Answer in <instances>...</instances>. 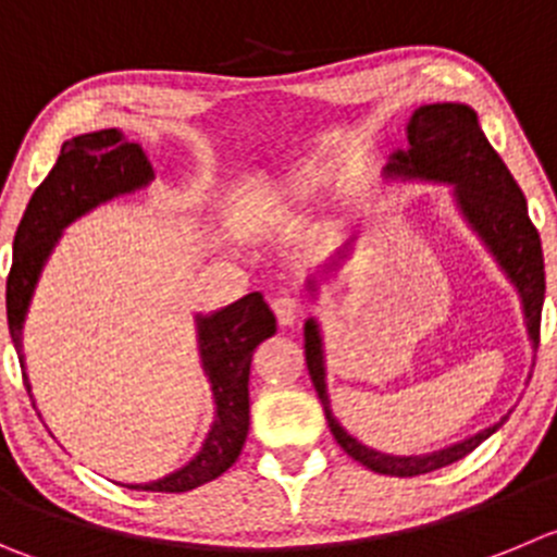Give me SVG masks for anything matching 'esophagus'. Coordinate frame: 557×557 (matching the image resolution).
Here are the masks:
<instances>
[{
  "mask_svg": "<svg viewBox=\"0 0 557 557\" xmlns=\"http://www.w3.org/2000/svg\"><path fill=\"white\" fill-rule=\"evenodd\" d=\"M273 311H275V320L282 327H295L304 317V304L293 295H282V298L273 300Z\"/></svg>",
  "mask_w": 557,
  "mask_h": 557,
  "instance_id": "34e87169",
  "label": "esophagus"
}]
</instances>
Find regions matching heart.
<instances>
[{"label":"heart","instance_id":"obj_1","mask_svg":"<svg viewBox=\"0 0 557 557\" xmlns=\"http://www.w3.org/2000/svg\"><path fill=\"white\" fill-rule=\"evenodd\" d=\"M322 180H325V169L314 161H306L293 166L289 172H284L282 177L275 180L273 188L264 194V199L259 202V208L264 213H289V210L300 208L304 202H309L311 196L320 190Z\"/></svg>","mask_w":557,"mask_h":557}]
</instances>
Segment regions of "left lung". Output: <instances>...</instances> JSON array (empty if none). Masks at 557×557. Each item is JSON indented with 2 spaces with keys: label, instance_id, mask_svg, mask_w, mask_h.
Masks as SVG:
<instances>
[{
  "label": "left lung",
  "instance_id": "left-lung-1",
  "mask_svg": "<svg viewBox=\"0 0 557 557\" xmlns=\"http://www.w3.org/2000/svg\"><path fill=\"white\" fill-rule=\"evenodd\" d=\"M407 147L396 150L385 166L388 180H418V183L448 185L451 199L459 215L470 226L475 237L484 243L490 257L503 270L508 282L520 295L522 317L531 347H539V322H542L544 306V253L536 226L528 215V202L520 185L511 177L506 163L500 161L492 145L481 131L479 114L468 103L459 100H443V103H423L410 114L405 125ZM306 289L311 298H320V284L314 275L306 278ZM306 367H309L311 383L325 410L327 426L338 446L363 468L383 475H421L437 468L468 457L473 448L495 434L506 423V416L497 418L490 426L468 434L465 441L451 443L446 448L429 454H385L377 448L363 446L358 437L347 432L333 416L331 396H327L325 374V338L317 317H309L304 325Z\"/></svg>",
  "mask_w": 557,
  "mask_h": 557
}]
</instances>
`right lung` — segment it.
I'll list each match as a JSON object with an SVG mask.
<instances>
[{"label": "right lung", "instance_id": "1", "mask_svg": "<svg viewBox=\"0 0 557 557\" xmlns=\"http://www.w3.org/2000/svg\"><path fill=\"white\" fill-rule=\"evenodd\" d=\"M156 180L139 141L120 128L73 136L62 145L49 177L37 185L13 240V268L8 275V325L18 352L24 385L32 396L24 358V322L40 273L54 253L62 232L100 205L131 196ZM196 347L213 391V423L202 448L163 479L128 484L145 492H188L219 479L240 457L248 434V374L259 342L275 333V317L259 293L210 314H196ZM35 401V396H32Z\"/></svg>", "mask_w": 557, "mask_h": 557}]
</instances>
